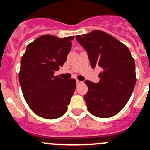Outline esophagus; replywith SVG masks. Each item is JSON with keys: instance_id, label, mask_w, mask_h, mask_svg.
Here are the masks:
<instances>
[{"instance_id": "1", "label": "esophagus", "mask_w": 150, "mask_h": 150, "mask_svg": "<svg viewBox=\"0 0 150 150\" xmlns=\"http://www.w3.org/2000/svg\"><path fill=\"white\" fill-rule=\"evenodd\" d=\"M83 81H79V80H76V84L77 85H80V84H82Z\"/></svg>"}]
</instances>
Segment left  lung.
Segmentation results:
<instances>
[{"label": "left lung", "mask_w": 150, "mask_h": 150, "mask_svg": "<svg viewBox=\"0 0 150 150\" xmlns=\"http://www.w3.org/2000/svg\"><path fill=\"white\" fill-rule=\"evenodd\" d=\"M75 38L87 52L91 67L101 68L99 82L85 81L88 87L84 96L88 110L98 117H113L124 108L135 87V62L129 50L100 30Z\"/></svg>", "instance_id": "8db88e82"}]
</instances>
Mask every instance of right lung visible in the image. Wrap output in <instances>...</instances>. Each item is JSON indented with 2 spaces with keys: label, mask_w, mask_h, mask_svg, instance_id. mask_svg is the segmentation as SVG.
<instances>
[{
  "label": "right lung",
  "mask_w": 150,
  "mask_h": 150,
  "mask_svg": "<svg viewBox=\"0 0 150 150\" xmlns=\"http://www.w3.org/2000/svg\"><path fill=\"white\" fill-rule=\"evenodd\" d=\"M73 39L43 35L26 46L21 58L19 81L23 94L41 117L56 119L65 114L75 92V79L54 76L66 61Z\"/></svg>",
  "instance_id": "1"
}]
</instances>
